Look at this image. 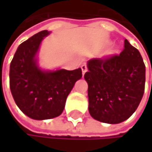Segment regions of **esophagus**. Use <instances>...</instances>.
<instances>
[{"mask_svg":"<svg viewBox=\"0 0 152 152\" xmlns=\"http://www.w3.org/2000/svg\"><path fill=\"white\" fill-rule=\"evenodd\" d=\"M81 69H82V72H83V75H84V73L87 71V66L85 65V64H83V65H82L81 66Z\"/></svg>","mask_w":152,"mask_h":152,"instance_id":"34e87169","label":"esophagus"}]
</instances>
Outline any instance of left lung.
<instances>
[{"label": "left lung", "instance_id": "1", "mask_svg": "<svg viewBox=\"0 0 152 152\" xmlns=\"http://www.w3.org/2000/svg\"><path fill=\"white\" fill-rule=\"evenodd\" d=\"M87 67L84 79L91 116L110 124L129 119L144 92L145 65L139 51L125 39L120 54L91 59Z\"/></svg>", "mask_w": 152, "mask_h": 152}]
</instances>
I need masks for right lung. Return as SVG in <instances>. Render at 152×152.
<instances>
[{
    "label": "right lung",
    "mask_w": 152,
    "mask_h": 152,
    "mask_svg": "<svg viewBox=\"0 0 152 152\" xmlns=\"http://www.w3.org/2000/svg\"><path fill=\"white\" fill-rule=\"evenodd\" d=\"M49 31H42L18 46L10 63V87L15 104L28 117L47 120L61 114L82 69L41 70L36 55Z\"/></svg>",
    "instance_id": "add662e5"
}]
</instances>
